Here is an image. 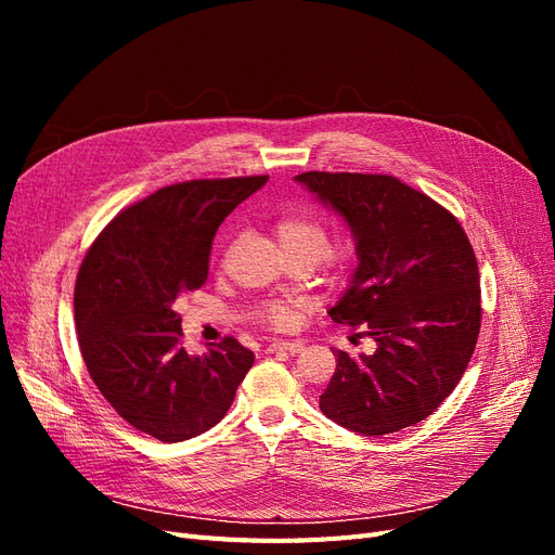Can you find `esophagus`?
Here are the masks:
<instances>
[{"label": "esophagus", "instance_id": "34e87169", "mask_svg": "<svg viewBox=\"0 0 555 555\" xmlns=\"http://www.w3.org/2000/svg\"><path fill=\"white\" fill-rule=\"evenodd\" d=\"M300 349H304V343H298V340H294V343H289V340H273L271 345L266 347L268 354H275V351H289V354H298Z\"/></svg>", "mask_w": 555, "mask_h": 555}]
</instances>
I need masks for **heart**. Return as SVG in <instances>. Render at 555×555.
<instances>
[{
    "label": "heart",
    "mask_w": 555,
    "mask_h": 555,
    "mask_svg": "<svg viewBox=\"0 0 555 555\" xmlns=\"http://www.w3.org/2000/svg\"><path fill=\"white\" fill-rule=\"evenodd\" d=\"M275 233H278V241H280V247L284 255L298 251V255H308L310 259L319 261L328 249L326 224L319 220V217L308 215V212L282 217L275 227ZM261 314L271 326L287 328L294 324V319L298 314V304L296 300H278V304L263 306Z\"/></svg>",
    "instance_id": "1"
}]
</instances>
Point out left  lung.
Returning <instances> with one entry per match:
<instances>
[{
	"instance_id": "obj_1",
	"label": "left lung",
	"mask_w": 555,
	"mask_h": 555,
	"mask_svg": "<svg viewBox=\"0 0 555 555\" xmlns=\"http://www.w3.org/2000/svg\"><path fill=\"white\" fill-rule=\"evenodd\" d=\"M294 180L357 241L359 263L331 319L377 343L371 357L335 351L319 410L361 435L424 422L461 382L481 326L479 268L463 227L393 176L308 171Z\"/></svg>"
}]
</instances>
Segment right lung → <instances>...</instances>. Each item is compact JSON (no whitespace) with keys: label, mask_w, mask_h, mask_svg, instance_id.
Listing matches in <instances>:
<instances>
[{"label":"right lung","mask_w":555,"mask_h":555,"mask_svg":"<svg viewBox=\"0 0 555 555\" xmlns=\"http://www.w3.org/2000/svg\"><path fill=\"white\" fill-rule=\"evenodd\" d=\"M266 180H190L157 190L117 215L80 263L74 312L82 361L113 410L159 442L220 424L255 363L233 338L190 357L176 300L208 280L217 227Z\"/></svg>","instance_id":"1"}]
</instances>
